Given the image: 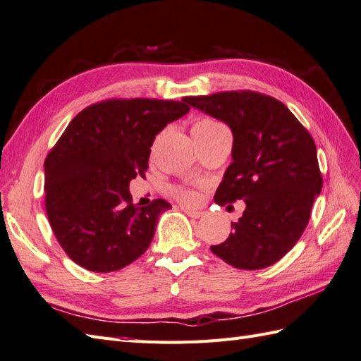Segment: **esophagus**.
Segmentation results:
<instances>
[{"mask_svg": "<svg viewBox=\"0 0 361 361\" xmlns=\"http://www.w3.org/2000/svg\"><path fill=\"white\" fill-rule=\"evenodd\" d=\"M184 214H186V215L190 216V218L198 219V218H201L202 215H204V212H201V210H192V209H184Z\"/></svg>", "mask_w": 361, "mask_h": 361, "instance_id": "34e87169", "label": "esophagus"}]
</instances>
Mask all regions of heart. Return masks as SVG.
<instances>
[{
  "mask_svg": "<svg viewBox=\"0 0 361 361\" xmlns=\"http://www.w3.org/2000/svg\"><path fill=\"white\" fill-rule=\"evenodd\" d=\"M223 125H219L218 122L212 118H201L198 122H195L192 128V134H204V133H210L214 131V129H218ZM175 195L177 198L184 202V204H197L200 201V195L195 190H190V189H178L175 190Z\"/></svg>",
  "mask_w": 361,
  "mask_h": 361,
  "instance_id": "1",
  "label": "heart"
}]
</instances>
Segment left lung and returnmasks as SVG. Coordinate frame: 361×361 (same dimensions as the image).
<instances>
[{
    "mask_svg": "<svg viewBox=\"0 0 361 361\" xmlns=\"http://www.w3.org/2000/svg\"><path fill=\"white\" fill-rule=\"evenodd\" d=\"M188 104L233 134V161L215 202L245 201L233 232L210 250L235 269L273 265L299 241L322 190L316 143L282 102L261 92L224 91L188 97Z\"/></svg>",
    "mask_w": 361,
    "mask_h": 361,
    "instance_id": "1",
    "label": "left lung"
}]
</instances>
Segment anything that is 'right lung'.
<instances>
[{
  "mask_svg": "<svg viewBox=\"0 0 361 361\" xmlns=\"http://www.w3.org/2000/svg\"><path fill=\"white\" fill-rule=\"evenodd\" d=\"M189 109L188 97L111 99L71 120L44 163L45 210L71 261L109 273L147 250L159 216L172 206L154 200L137 207L129 183L145 177L155 135Z\"/></svg>",
  "mask_w": 361,
  "mask_h": 361,
  "instance_id": "right-lung-1",
  "label": "right lung"
}]
</instances>
